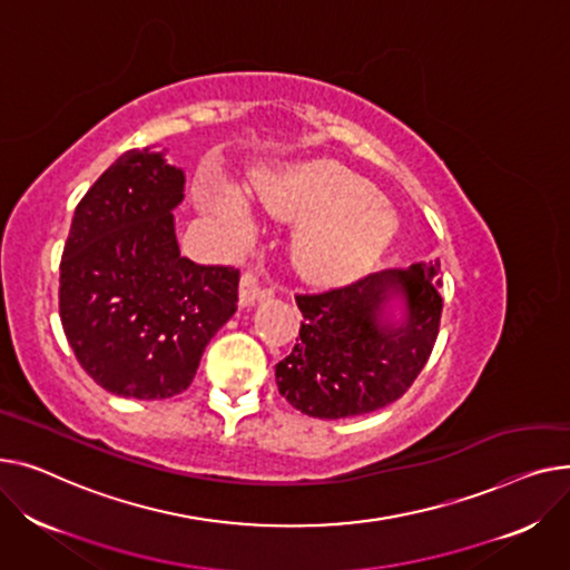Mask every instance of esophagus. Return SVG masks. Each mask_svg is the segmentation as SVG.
I'll use <instances>...</instances> for the list:
<instances>
[{"instance_id": "1", "label": "esophagus", "mask_w": 570, "mask_h": 570, "mask_svg": "<svg viewBox=\"0 0 570 570\" xmlns=\"http://www.w3.org/2000/svg\"><path fill=\"white\" fill-rule=\"evenodd\" d=\"M272 292L264 289L257 281V276L253 272H246L239 281V306H253L255 301H262V298H269Z\"/></svg>"}]
</instances>
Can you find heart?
Segmentation results:
<instances>
[{"instance_id":"1","label":"heart","mask_w":570,"mask_h":570,"mask_svg":"<svg viewBox=\"0 0 570 570\" xmlns=\"http://www.w3.org/2000/svg\"><path fill=\"white\" fill-rule=\"evenodd\" d=\"M259 199L272 216L304 223L294 242V262L320 285H343L371 269L395 232V216L384 199L326 160L287 167L264 181ZM203 207L234 244L250 239V207L237 186L209 181L203 188Z\"/></svg>"}]
</instances>
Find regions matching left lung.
Listing matches in <instances>:
<instances>
[{
    "instance_id": "obj_1",
    "label": "left lung",
    "mask_w": 570,
    "mask_h": 570,
    "mask_svg": "<svg viewBox=\"0 0 570 570\" xmlns=\"http://www.w3.org/2000/svg\"><path fill=\"white\" fill-rule=\"evenodd\" d=\"M440 259L382 269L322 294H296L304 315L276 384L292 407L315 419L377 412L423 371L440 333ZM391 299L404 317L395 321Z\"/></svg>"
}]
</instances>
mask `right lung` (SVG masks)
Listing matches in <instances>:
<instances>
[{"mask_svg": "<svg viewBox=\"0 0 570 570\" xmlns=\"http://www.w3.org/2000/svg\"><path fill=\"white\" fill-rule=\"evenodd\" d=\"M184 170L130 149L76 207L59 264V317L85 373L121 397L186 391L237 311L239 269L181 257L173 209Z\"/></svg>", "mask_w": 570, "mask_h": 570, "instance_id": "add662e5", "label": "right lung"}]
</instances>
